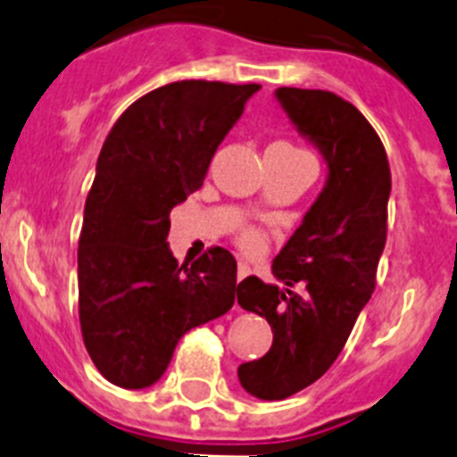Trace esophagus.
Wrapping results in <instances>:
<instances>
[{
  "label": "esophagus",
  "mask_w": 457,
  "mask_h": 457,
  "mask_svg": "<svg viewBox=\"0 0 457 457\" xmlns=\"http://www.w3.org/2000/svg\"><path fill=\"white\" fill-rule=\"evenodd\" d=\"M250 272H253V268H250L248 263L238 262V268H237V277H238V281H241V279H245V277H248Z\"/></svg>",
  "instance_id": "esophagus-1"
}]
</instances>
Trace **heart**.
Segmentation results:
<instances>
[{
    "label": "heart",
    "mask_w": 457,
    "mask_h": 457,
    "mask_svg": "<svg viewBox=\"0 0 457 457\" xmlns=\"http://www.w3.org/2000/svg\"><path fill=\"white\" fill-rule=\"evenodd\" d=\"M238 243H241V248L245 250V253L254 254L263 248V234L254 228L243 229L241 237H238Z\"/></svg>",
    "instance_id": "heart-1"
}]
</instances>
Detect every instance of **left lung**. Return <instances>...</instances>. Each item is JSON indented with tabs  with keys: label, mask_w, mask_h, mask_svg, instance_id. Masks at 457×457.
Listing matches in <instances>:
<instances>
[{
	"label": "left lung",
	"mask_w": 457,
	"mask_h": 457,
	"mask_svg": "<svg viewBox=\"0 0 457 457\" xmlns=\"http://www.w3.org/2000/svg\"><path fill=\"white\" fill-rule=\"evenodd\" d=\"M275 96L302 137L327 162V182L300 228L272 262L291 288L243 279L238 304L268 320L272 347L238 368L243 390L279 402L318 381L334 365L374 291L386 248L390 164L368 119L325 89L279 87Z\"/></svg>",
	"instance_id": "1"
}]
</instances>
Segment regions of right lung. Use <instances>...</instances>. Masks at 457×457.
I'll return each mask as SVG.
<instances>
[{
	"mask_svg": "<svg viewBox=\"0 0 457 457\" xmlns=\"http://www.w3.org/2000/svg\"><path fill=\"white\" fill-rule=\"evenodd\" d=\"M262 85L178 80L144 94L112 126L85 200L79 318L110 383L160 381L178 340L228 313L237 259L212 248L187 268L170 253V209L203 187L209 162Z\"/></svg>",
	"mask_w": 457,
	"mask_h": 457,
	"instance_id": "right-lung-1",
	"label": "right lung"
}]
</instances>
